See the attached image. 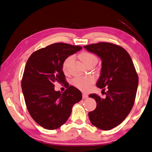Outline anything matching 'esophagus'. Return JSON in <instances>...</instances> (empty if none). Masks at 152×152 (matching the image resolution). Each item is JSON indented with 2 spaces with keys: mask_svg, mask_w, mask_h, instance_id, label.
<instances>
[{
  "mask_svg": "<svg viewBox=\"0 0 152 152\" xmlns=\"http://www.w3.org/2000/svg\"><path fill=\"white\" fill-rule=\"evenodd\" d=\"M88 98V94L86 93H83V99H85Z\"/></svg>",
  "mask_w": 152,
  "mask_h": 152,
  "instance_id": "1",
  "label": "esophagus"
}]
</instances>
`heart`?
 I'll return each mask as SVG.
<instances>
[{"label": "heart", "mask_w": 152, "mask_h": 152, "mask_svg": "<svg viewBox=\"0 0 152 152\" xmlns=\"http://www.w3.org/2000/svg\"><path fill=\"white\" fill-rule=\"evenodd\" d=\"M79 58L81 60L82 62L86 65H87L88 63L93 61H97L96 57L93 55V54L86 52H82L80 53ZM73 59V56H69L64 60V63L62 65V69L64 71V73H67L68 71V67L71 61H72ZM94 81V79L93 77H77L75 78L73 81V85L76 87L77 88H79V89L83 91L87 90L88 88L90 87V85L93 83Z\"/></svg>", "instance_id": "heart-1"}]
</instances>
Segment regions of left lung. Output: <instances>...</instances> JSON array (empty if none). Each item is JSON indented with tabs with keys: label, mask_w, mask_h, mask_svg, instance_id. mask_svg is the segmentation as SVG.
Instances as JSON below:
<instances>
[{
	"label": "left lung",
	"mask_w": 152,
	"mask_h": 152,
	"mask_svg": "<svg viewBox=\"0 0 152 152\" xmlns=\"http://www.w3.org/2000/svg\"><path fill=\"white\" fill-rule=\"evenodd\" d=\"M84 48L101 59L96 86L108 88L104 99L90 94L89 97L95 100L96 107L88 113V117L94 126L109 130L121 124L132 108L138 85V74L130 55L119 45L99 42Z\"/></svg>",
	"instance_id": "8db88e82"
}]
</instances>
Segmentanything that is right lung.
Segmentation results:
<instances>
[{
	"label": "right lung",
	"mask_w": 152,
	"mask_h": 152,
	"mask_svg": "<svg viewBox=\"0 0 152 152\" xmlns=\"http://www.w3.org/2000/svg\"><path fill=\"white\" fill-rule=\"evenodd\" d=\"M82 49L79 45L56 43L31 54L26 64L22 89L28 110L36 123L48 130L59 128L70 116L73 106L82 99V93L69 86L62 70L67 57ZM64 84L63 94L54 89V83Z\"/></svg>",
	"instance_id": "1"
}]
</instances>
